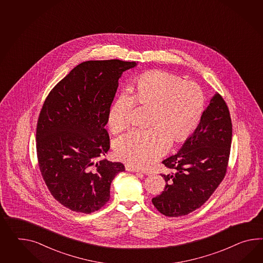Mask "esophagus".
Here are the masks:
<instances>
[{
    "label": "esophagus",
    "mask_w": 263,
    "mask_h": 263,
    "mask_svg": "<svg viewBox=\"0 0 263 263\" xmlns=\"http://www.w3.org/2000/svg\"><path fill=\"white\" fill-rule=\"evenodd\" d=\"M125 169L127 170V171H130V172H136V173H142L140 169H138V168H135V167L131 166V165H125Z\"/></svg>",
    "instance_id": "obj_1"
}]
</instances>
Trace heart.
Segmentation results:
<instances>
[{
	"label": "heart",
	"mask_w": 263,
	"mask_h": 263,
	"mask_svg": "<svg viewBox=\"0 0 263 263\" xmlns=\"http://www.w3.org/2000/svg\"><path fill=\"white\" fill-rule=\"evenodd\" d=\"M136 104L149 109L146 130H132L115 142L120 160L147 168L164 154L170 142L186 140L199 124L204 98L199 85L166 71L146 72L137 78L131 92L123 91L109 110L108 126L114 133L130 125Z\"/></svg>",
	"instance_id": "b5f03b06"
}]
</instances>
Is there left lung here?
<instances>
[{"label": "left lung", "mask_w": 263, "mask_h": 263, "mask_svg": "<svg viewBox=\"0 0 263 263\" xmlns=\"http://www.w3.org/2000/svg\"><path fill=\"white\" fill-rule=\"evenodd\" d=\"M231 141L230 112L223 98L216 94L194 134L177 154L162 160L166 183L164 191L152 199L157 210L167 217H181L204 204L224 179Z\"/></svg>", "instance_id": "obj_1"}]
</instances>
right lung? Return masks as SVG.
I'll return each instance as SVG.
<instances>
[{
  "label": "right lung",
  "instance_id": "right-lung-1",
  "mask_svg": "<svg viewBox=\"0 0 263 263\" xmlns=\"http://www.w3.org/2000/svg\"><path fill=\"white\" fill-rule=\"evenodd\" d=\"M136 62L87 61L56 84L41 109L36 130L38 164L54 199L71 211L90 214L110 199L121 162L100 160L110 140L104 126L122 72Z\"/></svg>",
  "mask_w": 263,
  "mask_h": 263
}]
</instances>
